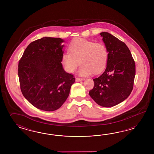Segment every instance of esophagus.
Here are the masks:
<instances>
[{
  "label": "esophagus",
  "instance_id": "1",
  "mask_svg": "<svg viewBox=\"0 0 154 154\" xmlns=\"http://www.w3.org/2000/svg\"><path fill=\"white\" fill-rule=\"evenodd\" d=\"M82 81H84L83 79H80V78H77V77L75 79V81L76 82H81Z\"/></svg>",
  "mask_w": 154,
  "mask_h": 154
}]
</instances>
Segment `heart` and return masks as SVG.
<instances>
[{"instance_id":"heart-1","label":"heart","mask_w":154,"mask_h":154,"mask_svg":"<svg viewBox=\"0 0 154 154\" xmlns=\"http://www.w3.org/2000/svg\"><path fill=\"white\" fill-rule=\"evenodd\" d=\"M69 52H64L61 62L65 70L69 73L74 72L79 64H81L78 74L81 76L97 75L106 67L108 53L102 43H95L79 38L74 40L69 46Z\"/></svg>"}]
</instances>
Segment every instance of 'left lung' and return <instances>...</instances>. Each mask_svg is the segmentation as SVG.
Listing matches in <instances>:
<instances>
[{"instance_id":"8db88e82","label":"left lung","mask_w":154,"mask_h":154,"mask_svg":"<svg viewBox=\"0 0 154 154\" xmlns=\"http://www.w3.org/2000/svg\"><path fill=\"white\" fill-rule=\"evenodd\" d=\"M100 35L107 49V63L102 75L93 79L94 86L89 95L99 106L111 107L130 95L135 77V63L124 42L107 32Z\"/></svg>"}]
</instances>
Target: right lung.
Segmentation results:
<instances>
[{"mask_svg": "<svg viewBox=\"0 0 154 154\" xmlns=\"http://www.w3.org/2000/svg\"><path fill=\"white\" fill-rule=\"evenodd\" d=\"M64 40L43 37L30 43L19 61L18 74L23 97L33 106L54 111L65 102L75 83L61 64Z\"/></svg>", "mask_w": 154, "mask_h": 154, "instance_id": "add662e5", "label": "right lung"}]
</instances>
